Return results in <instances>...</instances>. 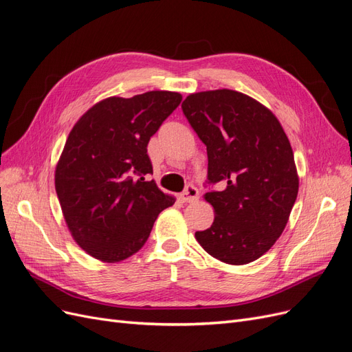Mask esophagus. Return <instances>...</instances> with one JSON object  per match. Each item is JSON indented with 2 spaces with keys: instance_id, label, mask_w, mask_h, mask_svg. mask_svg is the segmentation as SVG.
Masks as SVG:
<instances>
[{
  "instance_id": "esophagus-1",
  "label": "esophagus",
  "mask_w": 352,
  "mask_h": 352,
  "mask_svg": "<svg viewBox=\"0 0 352 352\" xmlns=\"http://www.w3.org/2000/svg\"><path fill=\"white\" fill-rule=\"evenodd\" d=\"M179 198L182 202H195L199 198V190L194 185H188Z\"/></svg>"
}]
</instances>
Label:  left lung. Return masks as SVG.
Segmentation results:
<instances>
[{
	"mask_svg": "<svg viewBox=\"0 0 352 352\" xmlns=\"http://www.w3.org/2000/svg\"><path fill=\"white\" fill-rule=\"evenodd\" d=\"M182 111L207 146V184L221 186L204 195L216 216L197 241L228 264L260 258L282 235L300 185L283 127L263 104L232 89L190 94Z\"/></svg>",
	"mask_w": 352,
	"mask_h": 352,
	"instance_id": "obj_1",
	"label": "left lung"
}]
</instances>
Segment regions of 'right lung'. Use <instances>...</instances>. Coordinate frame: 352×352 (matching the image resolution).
I'll list each match as a JSON object with an SVG mask.
<instances>
[{
    "label": "right lung",
    "instance_id": "obj_1",
    "mask_svg": "<svg viewBox=\"0 0 352 352\" xmlns=\"http://www.w3.org/2000/svg\"><path fill=\"white\" fill-rule=\"evenodd\" d=\"M182 101L170 91L110 97L85 113L56 167V190L73 239L117 263L140 251L157 216L175 204L158 189L146 146Z\"/></svg>",
    "mask_w": 352,
    "mask_h": 352
}]
</instances>
